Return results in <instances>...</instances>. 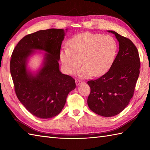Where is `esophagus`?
Wrapping results in <instances>:
<instances>
[{"instance_id":"1","label":"esophagus","mask_w":150,"mask_h":150,"mask_svg":"<svg viewBox=\"0 0 150 150\" xmlns=\"http://www.w3.org/2000/svg\"><path fill=\"white\" fill-rule=\"evenodd\" d=\"M75 82H76V84L78 86V85H79L80 84H81L82 82V81L81 80H79V79H76Z\"/></svg>"}]
</instances>
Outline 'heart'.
<instances>
[{"label": "heart", "instance_id": "b5f03b06", "mask_svg": "<svg viewBox=\"0 0 150 150\" xmlns=\"http://www.w3.org/2000/svg\"><path fill=\"white\" fill-rule=\"evenodd\" d=\"M68 46L60 52L64 71L73 74L81 64L84 65L78 75L87 77L100 76L106 73L115 59L118 46L112 36L86 32L70 39ZM82 61H81V60Z\"/></svg>", "mask_w": 150, "mask_h": 150}]
</instances>
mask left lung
<instances>
[{
	"label": "left lung",
	"instance_id": "obj_1",
	"mask_svg": "<svg viewBox=\"0 0 150 150\" xmlns=\"http://www.w3.org/2000/svg\"><path fill=\"white\" fill-rule=\"evenodd\" d=\"M115 34L119 51L109 71L95 80L88 81L91 91L88 98L90 109L103 117L120 113L129 104L134 93L140 73L139 52L132 41Z\"/></svg>",
	"mask_w": 150,
	"mask_h": 150
}]
</instances>
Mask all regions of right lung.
I'll use <instances>...</instances> for the list:
<instances>
[{"label":"right lung","mask_w":150,"mask_h":150,"mask_svg":"<svg viewBox=\"0 0 150 150\" xmlns=\"http://www.w3.org/2000/svg\"><path fill=\"white\" fill-rule=\"evenodd\" d=\"M64 37V30L54 28L28 34L19 41L11 55L10 73L16 95L30 113L40 119L57 115L64 106L68 93L76 87L75 79L59 70ZM35 49L48 53L43 68L33 75L27 71L26 63Z\"/></svg>","instance_id":"obj_1"}]
</instances>
